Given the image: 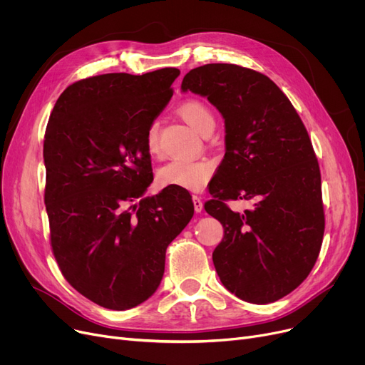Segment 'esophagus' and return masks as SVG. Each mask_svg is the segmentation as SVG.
Here are the masks:
<instances>
[{
    "mask_svg": "<svg viewBox=\"0 0 365 365\" xmlns=\"http://www.w3.org/2000/svg\"><path fill=\"white\" fill-rule=\"evenodd\" d=\"M192 202H194L195 212H197V213H201V212H202V201H201V198H200L198 195H194V197H192Z\"/></svg>",
    "mask_w": 365,
    "mask_h": 365,
    "instance_id": "esophagus-1",
    "label": "esophagus"
}]
</instances>
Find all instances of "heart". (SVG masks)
Returning <instances> with one entry per match:
<instances>
[{
    "mask_svg": "<svg viewBox=\"0 0 365 365\" xmlns=\"http://www.w3.org/2000/svg\"><path fill=\"white\" fill-rule=\"evenodd\" d=\"M178 112L190 127L201 134L215 128L216 118L213 110L200 99H187L182 102L178 108ZM145 145L150 155H157L160 150V133L155 123L150 124L146 130ZM213 171L215 165L208 160L176 158L160 168L158 182L163 186L201 190L208 183V180L212 179Z\"/></svg>",
    "mask_w": 365,
    "mask_h": 365,
    "instance_id": "b5f03b06",
    "label": "heart"
}]
</instances>
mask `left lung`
Returning <instances> with one entry per match:
<instances>
[{
    "mask_svg": "<svg viewBox=\"0 0 365 365\" xmlns=\"http://www.w3.org/2000/svg\"><path fill=\"white\" fill-rule=\"evenodd\" d=\"M182 90L205 96L225 118L226 153L204 205L225 231L213 252L216 272L245 302H275L309 275L322 244L321 173L309 134L289 98L257 71L208 63L189 71ZM237 199L257 202L232 212L225 202Z\"/></svg>",
    "mask_w": 365,
    "mask_h": 365,
    "instance_id": "1",
    "label": "left lung"
}]
</instances>
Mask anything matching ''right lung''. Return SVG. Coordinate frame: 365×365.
<instances>
[{
  "mask_svg": "<svg viewBox=\"0 0 365 365\" xmlns=\"http://www.w3.org/2000/svg\"><path fill=\"white\" fill-rule=\"evenodd\" d=\"M176 68L103 73L75 81L57 99L44 136V202L50 244L65 279L113 311L149 299L165 250L194 216L186 189L152 183L148 127L173 96Z\"/></svg>",
  "mask_w": 365,
  "mask_h": 365,
  "instance_id": "add662e5",
  "label": "right lung"
}]
</instances>
